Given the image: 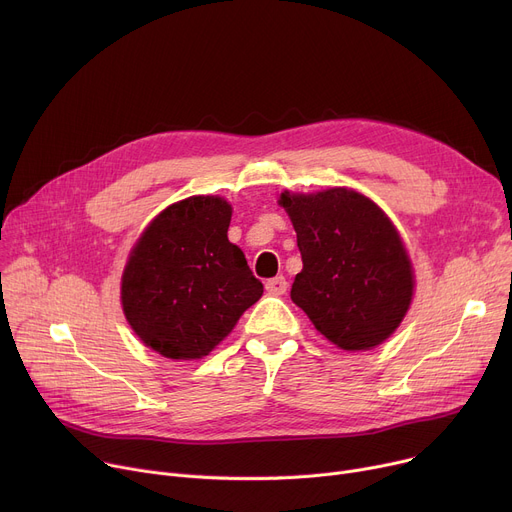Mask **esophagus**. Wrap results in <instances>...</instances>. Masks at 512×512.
Wrapping results in <instances>:
<instances>
[{
  "label": "esophagus",
  "instance_id": "1",
  "mask_svg": "<svg viewBox=\"0 0 512 512\" xmlns=\"http://www.w3.org/2000/svg\"><path fill=\"white\" fill-rule=\"evenodd\" d=\"M265 290L271 294V296H282L286 294L288 290V282L284 276H278V278H271L265 282Z\"/></svg>",
  "mask_w": 512,
  "mask_h": 512
}]
</instances>
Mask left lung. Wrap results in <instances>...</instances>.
<instances>
[{"instance_id": "8db88e82", "label": "left lung", "mask_w": 512, "mask_h": 512, "mask_svg": "<svg viewBox=\"0 0 512 512\" xmlns=\"http://www.w3.org/2000/svg\"><path fill=\"white\" fill-rule=\"evenodd\" d=\"M278 203L302 255L292 302L339 350L383 344L410 311L416 288L412 259L391 218L348 187L284 191Z\"/></svg>"}]
</instances>
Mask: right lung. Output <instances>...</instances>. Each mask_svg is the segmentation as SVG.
I'll return each instance as SVG.
<instances>
[{"label": "right lung", "mask_w": 512, "mask_h": 512, "mask_svg": "<svg viewBox=\"0 0 512 512\" xmlns=\"http://www.w3.org/2000/svg\"><path fill=\"white\" fill-rule=\"evenodd\" d=\"M230 218L224 197L193 195L164 208L129 251L123 315L164 358L208 356L263 294L245 253L228 241Z\"/></svg>", "instance_id": "obj_1"}]
</instances>
